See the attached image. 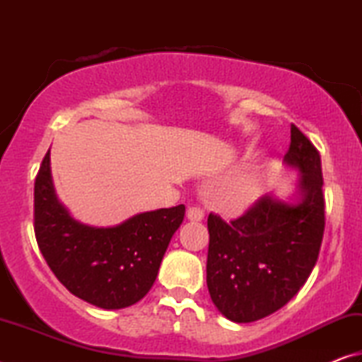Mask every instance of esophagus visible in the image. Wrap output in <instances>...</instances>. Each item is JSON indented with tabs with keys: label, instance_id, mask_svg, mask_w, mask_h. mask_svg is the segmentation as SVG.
<instances>
[{
	"label": "esophagus",
	"instance_id": "34e87169",
	"mask_svg": "<svg viewBox=\"0 0 362 362\" xmlns=\"http://www.w3.org/2000/svg\"><path fill=\"white\" fill-rule=\"evenodd\" d=\"M187 218L192 220V222H201L204 218V211L201 207L192 206L187 209Z\"/></svg>",
	"mask_w": 362,
	"mask_h": 362
}]
</instances>
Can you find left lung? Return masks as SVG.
Here are the masks:
<instances>
[{
  "mask_svg": "<svg viewBox=\"0 0 362 362\" xmlns=\"http://www.w3.org/2000/svg\"><path fill=\"white\" fill-rule=\"evenodd\" d=\"M284 163L302 175L297 203L267 194L228 223L216 214L207 217V289L233 322H254L283 308L320 255L326 225L321 156L296 124Z\"/></svg>",
  "mask_w": 362,
  "mask_h": 362,
  "instance_id": "left-lung-1",
  "label": "left lung"
}]
</instances>
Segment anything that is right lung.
<instances>
[{"instance_id": "obj_1", "label": "right lung", "mask_w": 362, "mask_h": 362, "mask_svg": "<svg viewBox=\"0 0 362 362\" xmlns=\"http://www.w3.org/2000/svg\"><path fill=\"white\" fill-rule=\"evenodd\" d=\"M183 216L179 204L97 228L79 223L59 203L49 151L35 180V236L42 257L73 296L103 310L126 308L148 293Z\"/></svg>"}]
</instances>
